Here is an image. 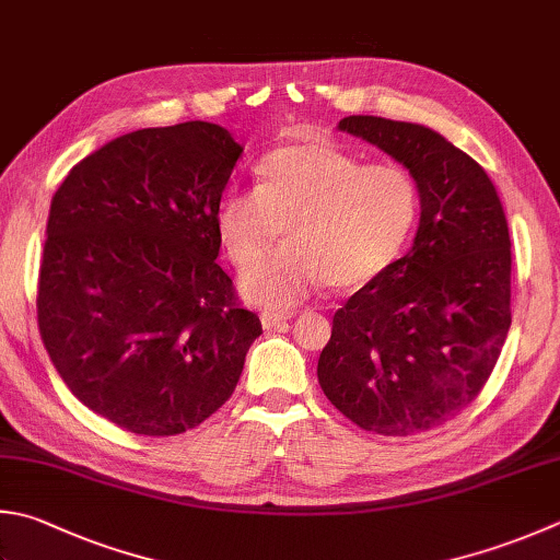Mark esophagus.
Here are the masks:
<instances>
[{"label":"esophagus","instance_id":"obj_1","mask_svg":"<svg viewBox=\"0 0 560 560\" xmlns=\"http://www.w3.org/2000/svg\"><path fill=\"white\" fill-rule=\"evenodd\" d=\"M288 319H290V314H282V312H262L260 314V324H262V329H276V326H282V324H288Z\"/></svg>","mask_w":560,"mask_h":560}]
</instances>
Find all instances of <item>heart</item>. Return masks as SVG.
Returning a JSON list of instances; mask_svg holds the SVG:
<instances>
[{"label":"heart","instance_id":"1","mask_svg":"<svg viewBox=\"0 0 560 560\" xmlns=\"http://www.w3.org/2000/svg\"><path fill=\"white\" fill-rule=\"evenodd\" d=\"M258 185L234 183L217 202L229 260L247 268L285 224L289 244L241 276V292L288 310L329 280L355 288L393 262L415 229L419 187L397 163H363L326 141L280 145L258 163Z\"/></svg>","mask_w":560,"mask_h":560}]
</instances>
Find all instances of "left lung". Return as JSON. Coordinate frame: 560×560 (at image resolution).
Wrapping results in <instances>:
<instances>
[{"instance_id":"obj_1","label":"left lung","mask_w":560,"mask_h":560,"mask_svg":"<svg viewBox=\"0 0 560 560\" xmlns=\"http://www.w3.org/2000/svg\"><path fill=\"white\" fill-rule=\"evenodd\" d=\"M341 131L393 155L415 177V246L334 314L319 355L329 402L365 431L409 436L460 415L508 339L510 229L488 173L419 124L346 116Z\"/></svg>"}]
</instances>
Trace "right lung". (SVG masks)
Here are the masks:
<instances>
[{
  "mask_svg": "<svg viewBox=\"0 0 560 560\" xmlns=\"http://www.w3.org/2000/svg\"><path fill=\"white\" fill-rule=\"evenodd\" d=\"M185 121L119 136L52 195L38 331L62 383L139 436H175L226 402L260 319L219 268L217 202L241 155Z\"/></svg>",
  "mask_w": 560,
  "mask_h": 560,
  "instance_id": "obj_1",
  "label": "right lung"
}]
</instances>
